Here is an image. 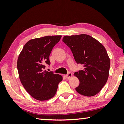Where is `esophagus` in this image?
<instances>
[{
	"label": "esophagus",
	"instance_id": "obj_1",
	"mask_svg": "<svg viewBox=\"0 0 124 124\" xmlns=\"http://www.w3.org/2000/svg\"><path fill=\"white\" fill-rule=\"evenodd\" d=\"M65 77H66L67 79H70V78H72V73L69 72V73H68V74L65 75Z\"/></svg>",
	"mask_w": 124,
	"mask_h": 124
}]
</instances>
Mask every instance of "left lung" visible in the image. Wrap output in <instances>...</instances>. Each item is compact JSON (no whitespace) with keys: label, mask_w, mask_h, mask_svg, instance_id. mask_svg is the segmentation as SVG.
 I'll return each instance as SVG.
<instances>
[{"label":"left lung","mask_w":124,"mask_h":124,"mask_svg":"<svg viewBox=\"0 0 124 124\" xmlns=\"http://www.w3.org/2000/svg\"><path fill=\"white\" fill-rule=\"evenodd\" d=\"M62 41L70 48L75 61L84 66L83 70L75 72L80 84L75 88L80 95H96L107 81L110 59L101 43L87 34L66 35Z\"/></svg>","instance_id":"8db88e82"}]
</instances>
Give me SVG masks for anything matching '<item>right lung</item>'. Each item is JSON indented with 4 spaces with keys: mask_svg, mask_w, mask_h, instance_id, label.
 Here are the masks:
<instances>
[{
    "mask_svg": "<svg viewBox=\"0 0 124 124\" xmlns=\"http://www.w3.org/2000/svg\"><path fill=\"white\" fill-rule=\"evenodd\" d=\"M61 35L46 36L29 40L18 56L17 67L21 82L31 96L39 101L55 95L61 75L44 70L50 65L49 56Z\"/></svg>",
    "mask_w": 124,
    "mask_h": 124,
    "instance_id": "right-lung-1",
    "label": "right lung"
}]
</instances>
